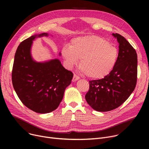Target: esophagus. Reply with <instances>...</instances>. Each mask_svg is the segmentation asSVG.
Listing matches in <instances>:
<instances>
[{"label": "esophagus", "instance_id": "34e87169", "mask_svg": "<svg viewBox=\"0 0 149 149\" xmlns=\"http://www.w3.org/2000/svg\"><path fill=\"white\" fill-rule=\"evenodd\" d=\"M80 79V78L79 76H77L76 74H74V77H73V79H72V81L73 82H75L77 80H79Z\"/></svg>", "mask_w": 149, "mask_h": 149}]
</instances>
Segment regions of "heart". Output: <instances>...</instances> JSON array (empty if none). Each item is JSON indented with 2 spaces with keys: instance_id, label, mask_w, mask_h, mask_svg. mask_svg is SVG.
Here are the masks:
<instances>
[{
  "instance_id": "heart-1",
  "label": "heart",
  "mask_w": 149,
  "mask_h": 149,
  "mask_svg": "<svg viewBox=\"0 0 149 149\" xmlns=\"http://www.w3.org/2000/svg\"><path fill=\"white\" fill-rule=\"evenodd\" d=\"M61 55L68 68L75 65L79 59L81 71L91 79H103L116 65L118 51L103 38L89 35L73 38L69 45L61 49Z\"/></svg>"
}]
</instances>
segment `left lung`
Listing matches in <instances>:
<instances>
[{
  "mask_svg": "<svg viewBox=\"0 0 149 149\" xmlns=\"http://www.w3.org/2000/svg\"><path fill=\"white\" fill-rule=\"evenodd\" d=\"M119 43L118 57L112 72L103 79L89 81L85 95L88 104L98 112L118 107L134 91L137 80V54L129 42L118 34H112Z\"/></svg>",
  "mask_w": 149,
  "mask_h": 149,
  "instance_id": "8db88e82",
  "label": "left lung"
}]
</instances>
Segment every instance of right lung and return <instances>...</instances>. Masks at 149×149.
Masks as SVG:
<instances>
[{
	"mask_svg": "<svg viewBox=\"0 0 149 149\" xmlns=\"http://www.w3.org/2000/svg\"><path fill=\"white\" fill-rule=\"evenodd\" d=\"M49 35L37 34L23 41L15 52L12 72L13 85L18 97L25 106L39 113L56 110L73 78L72 72L58 58L40 62L33 58V41Z\"/></svg>",
	"mask_w": 149,
	"mask_h": 149,
	"instance_id": "obj_1",
	"label": "right lung"
}]
</instances>
